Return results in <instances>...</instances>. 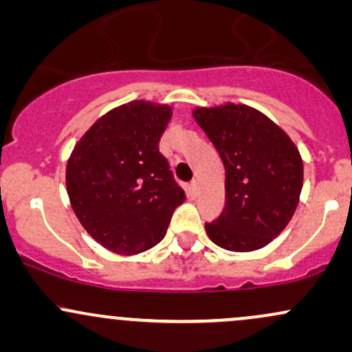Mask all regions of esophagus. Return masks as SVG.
<instances>
[{
  "mask_svg": "<svg viewBox=\"0 0 352 352\" xmlns=\"http://www.w3.org/2000/svg\"><path fill=\"white\" fill-rule=\"evenodd\" d=\"M190 188H192V192H193V193L199 192V180L193 179L192 182H190Z\"/></svg>",
  "mask_w": 352,
  "mask_h": 352,
  "instance_id": "1",
  "label": "esophagus"
}]
</instances>
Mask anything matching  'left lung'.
Listing matches in <instances>:
<instances>
[{"mask_svg":"<svg viewBox=\"0 0 352 352\" xmlns=\"http://www.w3.org/2000/svg\"><path fill=\"white\" fill-rule=\"evenodd\" d=\"M225 167V208L205 223L230 252L263 248L285 230L300 201L302 160L293 140L256 109L241 104L193 111Z\"/></svg>","mask_w":352,"mask_h":352,"instance_id":"8db88e82","label":"left lung"}]
</instances>
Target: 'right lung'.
I'll use <instances>...</instances> for the list:
<instances>
[{
	"mask_svg": "<svg viewBox=\"0 0 352 352\" xmlns=\"http://www.w3.org/2000/svg\"><path fill=\"white\" fill-rule=\"evenodd\" d=\"M172 109L134 100L112 109L76 144L66 187L80 225L104 248L135 254L167 233L184 188L159 142Z\"/></svg>",
	"mask_w": 352,
	"mask_h": 352,
	"instance_id": "add662e5",
	"label": "right lung"
}]
</instances>
